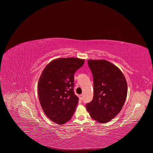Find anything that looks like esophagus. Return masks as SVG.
Here are the masks:
<instances>
[{
    "mask_svg": "<svg viewBox=\"0 0 153 153\" xmlns=\"http://www.w3.org/2000/svg\"><path fill=\"white\" fill-rule=\"evenodd\" d=\"M79 99H80V100H82V99H83V95H82V94L79 95Z\"/></svg>",
    "mask_w": 153,
    "mask_h": 153,
    "instance_id": "34e87169",
    "label": "esophagus"
}]
</instances>
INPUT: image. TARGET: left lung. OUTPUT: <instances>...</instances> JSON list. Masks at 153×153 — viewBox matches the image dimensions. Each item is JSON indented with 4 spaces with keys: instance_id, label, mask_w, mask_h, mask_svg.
I'll use <instances>...</instances> for the list:
<instances>
[{
    "instance_id": "left-lung-1",
    "label": "left lung",
    "mask_w": 153,
    "mask_h": 153,
    "mask_svg": "<svg viewBox=\"0 0 153 153\" xmlns=\"http://www.w3.org/2000/svg\"><path fill=\"white\" fill-rule=\"evenodd\" d=\"M94 81V96L86 105V110L94 120L110 122L121 111L128 86L126 79L115 65L106 60H88Z\"/></svg>"
}]
</instances>
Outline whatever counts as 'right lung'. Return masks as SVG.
Masks as SVG:
<instances>
[{"mask_svg": "<svg viewBox=\"0 0 153 153\" xmlns=\"http://www.w3.org/2000/svg\"><path fill=\"white\" fill-rule=\"evenodd\" d=\"M85 62L76 57L59 58L43 69L37 88L40 105L47 116L59 125L69 121L79 98L74 92V74Z\"/></svg>", "mask_w": 153, "mask_h": 153, "instance_id": "1", "label": "right lung"}]
</instances>
